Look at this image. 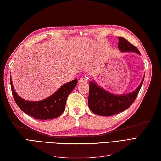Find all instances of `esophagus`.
Listing matches in <instances>:
<instances>
[{
    "label": "esophagus",
    "mask_w": 161,
    "mask_h": 161,
    "mask_svg": "<svg viewBox=\"0 0 161 161\" xmlns=\"http://www.w3.org/2000/svg\"><path fill=\"white\" fill-rule=\"evenodd\" d=\"M88 81L87 77H81L79 79V82L80 83H87Z\"/></svg>",
    "instance_id": "obj_1"
}]
</instances>
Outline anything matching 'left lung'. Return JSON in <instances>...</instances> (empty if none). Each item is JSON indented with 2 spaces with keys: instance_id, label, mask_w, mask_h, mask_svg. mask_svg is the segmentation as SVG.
Here are the masks:
<instances>
[{
  "instance_id": "1",
  "label": "left lung",
  "mask_w": 161,
  "mask_h": 161,
  "mask_svg": "<svg viewBox=\"0 0 161 161\" xmlns=\"http://www.w3.org/2000/svg\"><path fill=\"white\" fill-rule=\"evenodd\" d=\"M118 48L121 52H134L140 54V52L133 44L123 38L119 37ZM145 75L141 84L131 92L117 95L105 90L94 80L90 82V93L88 105L95 114L101 116H112L127 109L137 96L144 81Z\"/></svg>"
}]
</instances>
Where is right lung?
Segmentation results:
<instances>
[{"label":"right lung","mask_w":161,"mask_h":161,"mask_svg":"<svg viewBox=\"0 0 161 161\" xmlns=\"http://www.w3.org/2000/svg\"><path fill=\"white\" fill-rule=\"evenodd\" d=\"M10 81L13 97L20 109L26 114L40 120L51 119L61 115L65 110L68 96L77 84V80L75 79L64 84L48 97L43 100L32 102L22 99L17 94L13 87L11 75Z\"/></svg>","instance_id":"add662e5"}]
</instances>
